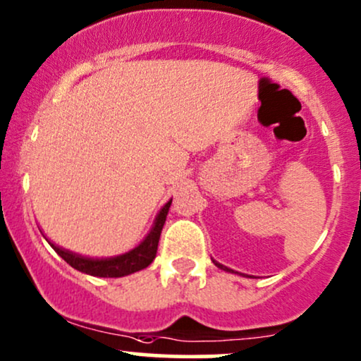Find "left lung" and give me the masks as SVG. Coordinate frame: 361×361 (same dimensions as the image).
<instances>
[{
	"instance_id": "8db88e82",
	"label": "left lung",
	"mask_w": 361,
	"mask_h": 361,
	"mask_svg": "<svg viewBox=\"0 0 361 361\" xmlns=\"http://www.w3.org/2000/svg\"><path fill=\"white\" fill-rule=\"evenodd\" d=\"M212 262H214V264H215V267H219V269L226 270V272H231V274H238V272H233V270H232V269H228V267H226V265H222V264H219V262H217V260H214V259H212ZM240 275H242V274H240Z\"/></svg>"
}]
</instances>
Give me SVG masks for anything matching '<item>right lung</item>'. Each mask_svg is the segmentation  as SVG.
I'll list each match as a JSON object with an SVG mask.
<instances>
[{
	"instance_id": "right-lung-1",
	"label": "right lung",
	"mask_w": 361,
	"mask_h": 361,
	"mask_svg": "<svg viewBox=\"0 0 361 361\" xmlns=\"http://www.w3.org/2000/svg\"><path fill=\"white\" fill-rule=\"evenodd\" d=\"M172 204V199L167 200L166 204L162 205V209L159 210V214L154 219L151 231L147 232V235L140 240L139 245H135L134 249L121 255L114 257H106V259H92V257H86L81 254H76V252L66 250L63 247L56 245L54 242H51L49 238L46 240L49 242V245L53 247L61 259L68 262L73 269L79 270V272L92 275V277H106V279H118V277H126V275H130L134 272H139V270L146 269L152 264V260L156 259V252L159 245V237H161L162 227L166 224L167 212H169V207Z\"/></svg>"
}]
</instances>
